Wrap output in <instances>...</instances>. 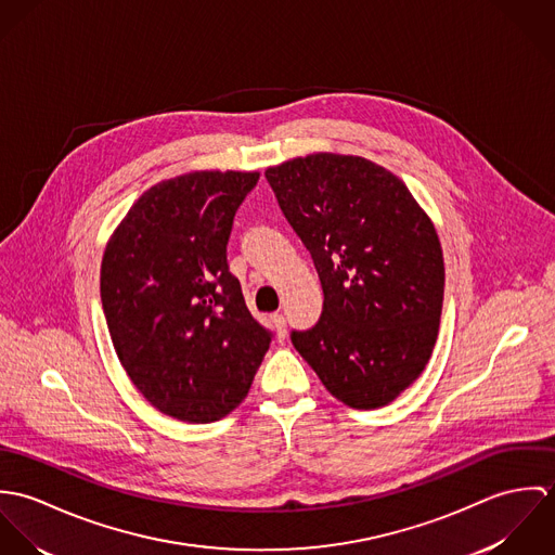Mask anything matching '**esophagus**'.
Wrapping results in <instances>:
<instances>
[{
    "instance_id": "34e87169",
    "label": "esophagus",
    "mask_w": 555,
    "mask_h": 555,
    "mask_svg": "<svg viewBox=\"0 0 555 555\" xmlns=\"http://www.w3.org/2000/svg\"><path fill=\"white\" fill-rule=\"evenodd\" d=\"M271 322L275 324L278 337H280V339H284V337H286V320H284V317H282V314H273V317H271Z\"/></svg>"
}]
</instances>
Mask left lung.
Wrapping results in <instances>:
<instances>
[{"label": "left lung", "mask_w": 555, "mask_h": 555, "mask_svg": "<svg viewBox=\"0 0 555 555\" xmlns=\"http://www.w3.org/2000/svg\"><path fill=\"white\" fill-rule=\"evenodd\" d=\"M264 177L324 295L317 324L293 331V346L346 405L391 403L438 337L444 260L431 220L399 177L359 156L312 154Z\"/></svg>", "instance_id": "left-lung-1"}]
</instances>
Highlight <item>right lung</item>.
<instances>
[{"label":"right lung","instance_id":"1","mask_svg":"<svg viewBox=\"0 0 555 555\" xmlns=\"http://www.w3.org/2000/svg\"><path fill=\"white\" fill-rule=\"evenodd\" d=\"M258 172L196 170L150 188L106 243L100 297L143 397L185 423L245 399L273 333L249 314L227 245Z\"/></svg>","mask_w":555,"mask_h":555}]
</instances>
